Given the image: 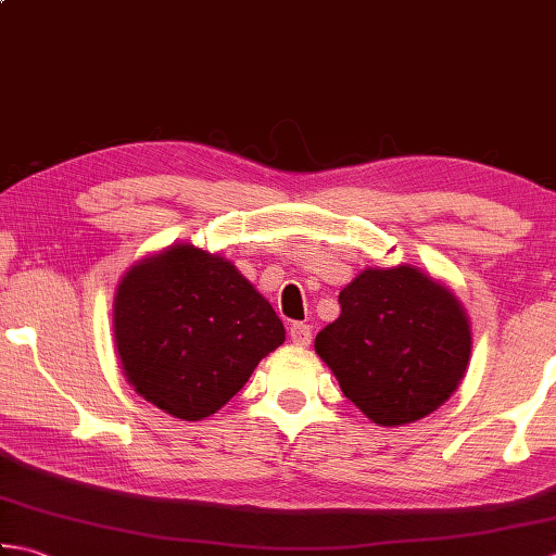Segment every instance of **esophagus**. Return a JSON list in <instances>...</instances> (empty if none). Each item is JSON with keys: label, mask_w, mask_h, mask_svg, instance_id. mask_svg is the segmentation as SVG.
Wrapping results in <instances>:
<instances>
[{"label": "esophagus", "mask_w": 556, "mask_h": 556, "mask_svg": "<svg viewBox=\"0 0 556 556\" xmlns=\"http://www.w3.org/2000/svg\"><path fill=\"white\" fill-rule=\"evenodd\" d=\"M289 337L296 346H308L313 341V329H311V325H305V323H293L291 329H289Z\"/></svg>", "instance_id": "34e87169"}]
</instances>
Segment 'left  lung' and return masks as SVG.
I'll list each match as a JSON object with an SVG mask.
<instances>
[{"instance_id": "left-lung-1", "label": "left lung", "mask_w": 556, "mask_h": 556, "mask_svg": "<svg viewBox=\"0 0 556 556\" xmlns=\"http://www.w3.org/2000/svg\"><path fill=\"white\" fill-rule=\"evenodd\" d=\"M339 303L315 351L365 416L394 428L452 396L470 358V325L452 291L413 267L365 269Z\"/></svg>"}]
</instances>
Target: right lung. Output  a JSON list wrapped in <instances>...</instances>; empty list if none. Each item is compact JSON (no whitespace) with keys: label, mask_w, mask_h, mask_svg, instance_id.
<instances>
[{"label":"right lung","mask_w":556,"mask_h":556,"mask_svg":"<svg viewBox=\"0 0 556 556\" xmlns=\"http://www.w3.org/2000/svg\"><path fill=\"white\" fill-rule=\"evenodd\" d=\"M114 341L140 396L174 418L200 420L285 344V325L227 260L172 245L124 275Z\"/></svg>","instance_id":"add662e5"}]
</instances>
